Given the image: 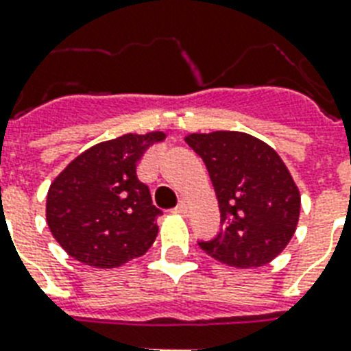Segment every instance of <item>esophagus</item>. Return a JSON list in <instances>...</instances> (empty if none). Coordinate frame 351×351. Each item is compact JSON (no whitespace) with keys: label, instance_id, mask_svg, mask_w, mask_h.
Wrapping results in <instances>:
<instances>
[{"label":"esophagus","instance_id":"1","mask_svg":"<svg viewBox=\"0 0 351 351\" xmlns=\"http://www.w3.org/2000/svg\"><path fill=\"white\" fill-rule=\"evenodd\" d=\"M173 213H178V215H182V217H186V215H187V206H186V202H180V204H178V206H176V208L173 209Z\"/></svg>","mask_w":351,"mask_h":351}]
</instances>
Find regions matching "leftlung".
I'll use <instances>...</instances> for the list:
<instances>
[{"label":"left lung","mask_w":351,"mask_h":351,"mask_svg":"<svg viewBox=\"0 0 351 351\" xmlns=\"http://www.w3.org/2000/svg\"><path fill=\"white\" fill-rule=\"evenodd\" d=\"M204 160L220 208V231L198 240L209 256L234 267H258L288 245L299 222L300 195L275 151L239 131L189 134Z\"/></svg>","instance_id":"left-lung-1"}]
</instances>
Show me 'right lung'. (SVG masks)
Instances as JSON below:
<instances>
[{
    "label": "right lung",
    "mask_w": 351,
    "mask_h": 351,
    "mask_svg": "<svg viewBox=\"0 0 351 351\" xmlns=\"http://www.w3.org/2000/svg\"><path fill=\"white\" fill-rule=\"evenodd\" d=\"M164 132L123 134L96 143L71 162L51 184L47 224L58 244L76 261L117 267L153 245L162 215L136 165Z\"/></svg>",
    "instance_id": "obj_1"
}]
</instances>
